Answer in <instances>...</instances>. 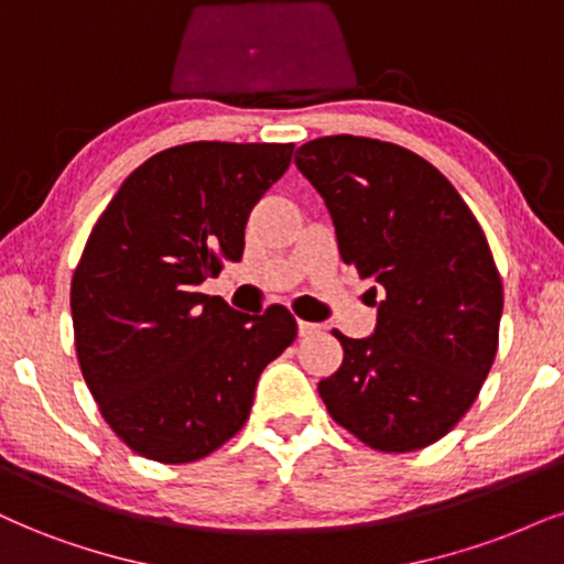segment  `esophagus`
<instances>
[{"mask_svg":"<svg viewBox=\"0 0 564 564\" xmlns=\"http://www.w3.org/2000/svg\"><path fill=\"white\" fill-rule=\"evenodd\" d=\"M322 332V326L318 324H311V322H297V335L301 337H314Z\"/></svg>","mask_w":564,"mask_h":564,"instance_id":"1","label":"esophagus"}]
</instances>
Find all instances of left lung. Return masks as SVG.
<instances>
[{
    "mask_svg": "<svg viewBox=\"0 0 564 564\" xmlns=\"http://www.w3.org/2000/svg\"><path fill=\"white\" fill-rule=\"evenodd\" d=\"M295 164L329 208L343 261L381 290L371 337L332 332L345 358L318 394L368 447H426L474 405L497 356L505 297L484 229L434 164L394 143L316 138Z\"/></svg>",
    "mask_w": 564,
    "mask_h": 564,
    "instance_id": "1",
    "label": "left lung"
}]
</instances>
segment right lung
<instances>
[{"mask_svg":"<svg viewBox=\"0 0 564 564\" xmlns=\"http://www.w3.org/2000/svg\"><path fill=\"white\" fill-rule=\"evenodd\" d=\"M293 143L175 145L143 162L90 229L69 288L83 379L104 421L156 463L206 457L248 421L261 371L297 324L248 316L198 284L240 261L246 221Z\"/></svg>","mask_w":564,"mask_h":564,"instance_id":"add662e5","label":"right lung"}]
</instances>
